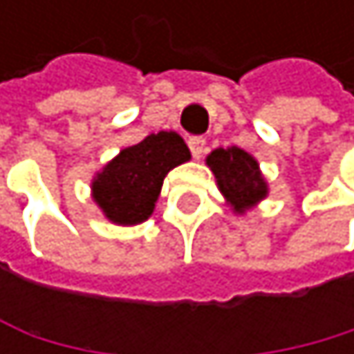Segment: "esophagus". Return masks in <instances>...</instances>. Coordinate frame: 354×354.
I'll list each match as a JSON object with an SVG mask.
<instances>
[{"label":"esophagus","mask_w":354,"mask_h":354,"mask_svg":"<svg viewBox=\"0 0 354 354\" xmlns=\"http://www.w3.org/2000/svg\"><path fill=\"white\" fill-rule=\"evenodd\" d=\"M189 148H191V155L195 159H199L203 155V151H206V140H203V138H191L189 140Z\"/></svg>","instance_id":"esophagus-1"}]
</instances>
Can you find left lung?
I'll use <instances>...</instances> for the list:
<instances>
[{
  "label": "left lung",
  "instance_id": "left-lung-1",
  "mask_svg": "<svg viewBox=\"0 0 354 354\" xmlns=\"http://www.w3.org/2000/svg\"><path fill=\"white\" fill-rule=\"evenodd\" d=\"M216 185L234 212L244 214L268 195V183L252 155L238 146L216 148L206 157Z\"/></svg>",
  "mask_w": 354,
  "mask_h": 354
}]
</instances>
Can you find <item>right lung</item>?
I'll use <instances>...</instances> for the list:
<instances>
[{"mask_svg": "<svg viewBox=\"0 0 354 354\" xmlns=\"http://www.w3.org/2000/svg\"><path fill=\"white\" fill-rule=\"evenodd\" d=\"M189 159V146L176 131L151 133L97 171L91 183L93 199L116 225L144 223L155 210L167 171Z\"/></svg>", "mask_w": 354, "mask_h": 354, "instance_id": "add662e5", "label": "right lung"}]
</instances>
